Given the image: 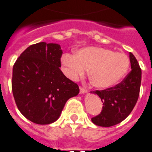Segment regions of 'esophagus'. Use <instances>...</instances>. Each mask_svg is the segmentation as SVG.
Wrapping results in <instances>:
<instances>
[{"mask_svg":"<svg viewBox=\"0 0 152 152\" xmlns=\"http://www.w3.org/2000/svg\"><path fill=\"white\" fill-rule=\"evenodd\" d=\"M79 91H80V93L83 94V93H86V92L88 91V90L85 88H83V87H80V88H79Z\"/></svg>","mask_w":152,"mask_h":152,"instance_id":"esophagus-1","label":"esophagus"}]
</instances>
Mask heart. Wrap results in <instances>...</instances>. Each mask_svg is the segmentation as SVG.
<instances>
[{"label":"heart","instance_id":"obj_1","mask_svg":"<svg viewBox=\"0 0 152 152\" xmlns=\"http://www.w3.org/2000/svg\"><path fill=\"white\" fill-rule=\"evenodd\" d=\"M61 62L68 78L77 80L89 69L91 83L102 89L119 83L129 67V59L125 54L103 47L83 48L76 55L65 53Z\"/></svg>","mask_w":152,"mask_h":152}]
</instances>
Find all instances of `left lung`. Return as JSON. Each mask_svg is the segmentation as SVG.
<instances>
[{
    "instance_id": "left-lung-1",
    "label": "left lung",
    "mask_w": 152,
    "mask_h": 152,
    "mask_svg": "<svg viewBox=\"0 0 152 152\" xmlns=\"http://www.w3.org/2000/svg\"><path fill=\"white\" fill-rule=\"evenodd\" d=\"M131 71L124 80L112 88L91 91L99 96L103 106L101 113L91 118L96 125L110 127L125 119L136 105L139 96L142 69L133 54L129 53Z\"/></svg>"
}]
</instances>
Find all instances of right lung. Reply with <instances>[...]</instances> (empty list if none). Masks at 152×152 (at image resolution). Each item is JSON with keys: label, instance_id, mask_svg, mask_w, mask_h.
I'll return each mask as SVG.
<instances>
[{"label": "right lung", "instance_id": "obj_1", "mask_svg": "<svg viewBox=\"0 0 152 152\" xmlns=\"http://www.w3.org/2000/svg\"><path fill=\"white\" fill-rule=\"evenodd\" d=\"M60 45L39 43L23 50L13 66L12 91L23 115L37 124L55 122L79 88L60 69Z\"/></svg>", "mask_w": 152, "mask_h": 152}]
</instances>
